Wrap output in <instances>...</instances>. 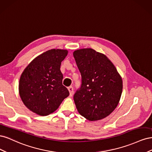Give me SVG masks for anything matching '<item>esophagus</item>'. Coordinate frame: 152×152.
<instances>
[{
  "label": "esophagus",
  "mask_w": 152,
  "mask_h": 152,
  "mask_svg": "<svg viewBox=\"0 0 152 152\" xmlns=\"http://www.w3.org/2000/svg\"><path fill=\"white\" fill-rule=\"evenodd\" d=\"M68 89L69 91V93H70V96H72L73 95V87L72 86L68 87Z\"/></svg>",
  "instance_id": "34e87169"
}]
</instances>
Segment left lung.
<instances>
[{
  "label": "left lung",
  "instance_id": "obj_1",
  "mask_svg": "<svg viewBox=\"0 0 152 152\" xmlns=\"http://www.w3.org/2000/svg\"><path fill=\"white\" fill-rule=\"evenodd\" d=\"M81 73L82 85L73 96L78 112L90 121L108 116L120 101L122 79L104 54L91 48L73 53Z\"/></svg>",
  "mask_w": 152,
  "mask_h": 152
}]
</instances>
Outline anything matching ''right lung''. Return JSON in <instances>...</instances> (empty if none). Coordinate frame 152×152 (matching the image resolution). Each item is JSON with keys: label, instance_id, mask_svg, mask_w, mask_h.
<instances>
[{"label": "right lung", "instance_id": "right-lung-1", "mask_svg": "<svg viewBox=\"0 0 152 152\" xmlns=\"http://www.w3.org/2000/svg\"><path fill=\"white\" fill-rule=\"evenodd\" d=\"M68 54L66 49H53L34 59L21 73L19 94L30 111L41 116L53 113L69 91L62 84L61 61Z\"/></svg>", "mask_w": 152, "mask_h": 152}]
</instances>
